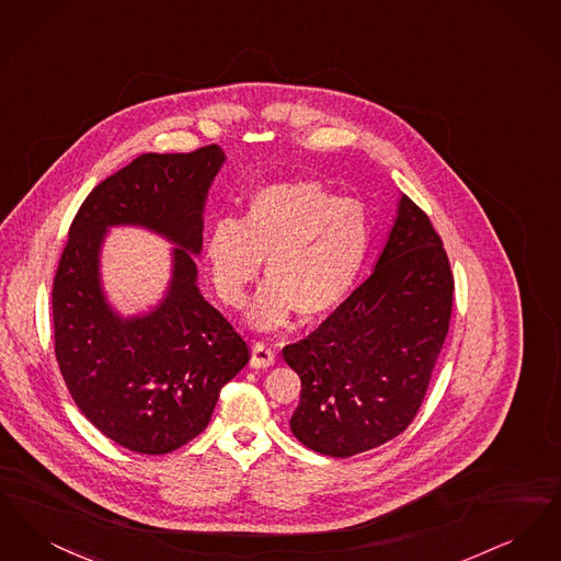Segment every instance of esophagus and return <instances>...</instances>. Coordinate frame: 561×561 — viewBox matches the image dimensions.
<instances>
[{
    "label": "esophagus",
    "mask_w": 561,
    "mask_h": 561,
    "mask_svg": "<svg viewBox=\"0 0 561 561\" xmlns=\"http://www.w3.org/2000/svg\"><path fill=\"white\" fill-rule=\"evenodd\" d=\"M252 368H268L275 364V351L268 347L267 343H252V359H250Z\"/></svg>",
    "instance_id": "34e87169"
}]
</instances>
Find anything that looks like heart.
<instances>
[{
  "label": "heart",
  "instance_id": "1",
  "mask_svg": "<svg viewBox=\"0 0 561 561\" xmlns=\"http://www.w3.org/2000/svg\"><path fill=\"white\" fill-rule=\"evenodd\" d=\"M373 218L359 199L339 197L316 181L259 188L240 220L218 218L204 256L220 300L240 309L267 259L268 282L245 321L275 330L293 320H321L353 290L373 248Z\"/></svg>",
  "mask_w": 561,
  "mask_h": 561
}]
</instances>
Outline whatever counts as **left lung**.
<instances>
[{
    "label": "left lung",
    "instance_id": "left-lung-1",
    "mask_svg": "<svg viewBox=\"0 0 561 561\" xmlns=\"http://www.w3.org/2000/svg\"><path fill=\"white\" fill-rule=\"evenodd\" d=\"M454 277L427 214L401 195L370 277L307 339L284 347L300 376L294 437L347 458L414 421L453 316Z\"/></svg>",
    "mask_w": 561,
    "mask_h": 561
}]
</instances>
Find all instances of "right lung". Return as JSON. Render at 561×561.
Returning <instances> with one entry per match:
<instances>
[{
    "label": "right lung",
    "instance_id": "right-lung-1",
    "mask_svg": "<svg viewBox=\"0 0 561 561\" xmlns=\"http://www.w3.org/2000/svg\"><path fill=\"white\" fill-rule=\"evenodd\" d=\"M225 163L218 145L145 153L83 199L54 275V353L81 414L115 444L168 454L208 427L220 389L250 348L197 288L204 204ZM156 230L178 248L161 305L122 319L100 286L111 226Z\"/></svg>",
    "mask_w": 561,
    "mask_h": 561
}]
</instances>
